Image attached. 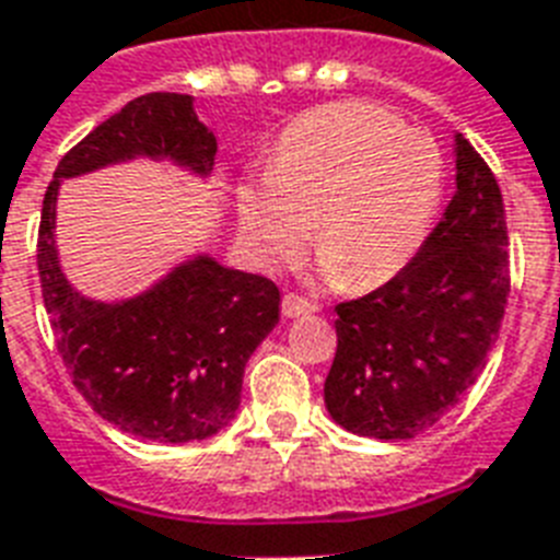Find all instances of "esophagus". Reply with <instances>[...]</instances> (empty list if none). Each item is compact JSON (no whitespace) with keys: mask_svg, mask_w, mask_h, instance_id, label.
<instances>
[{"mask_svg":"<svg viewBox=\"0 0 560 560\" xmlns=\"http://www.w3.org/2000/svg\"><path fill=\"white\" fill-rule=\"evenodd\" d=\"M313 311H316V304L307 302V299L299 293H284V299H281V313H284L288 319H293V316H307V313Z\"/></svg>","mask_w":560,"mask_h":560,"instance_id":"34e87169","label":"esophagus"}]
</instances>
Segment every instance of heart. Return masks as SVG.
<instances>
[{"label":"heart","mask_w":560,"mask_h":560,"mask_svg":"<svg viewBox=\"0 0 560 560\" xmlns=\"http://www.w3.org/2000/svg\"><path fill=\"white\" fill-rule=\"evenodd\" d=\"M443 175L425 131L362 103L316 108L281 135L270 175L238 186L241 238L272 270L302 253L311 218L322 272L348 290H374L420 253Z\"/></svg>","instance_id":"b5f03b06"}]
</instances>
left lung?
<instances>
[{
	"label": "left lung",
	"mask_w": 560,
	"mask_h": 560,
	"mask_svg": "<svg viewBox=\"0 0 560 560\" xmlns=\"http://www.w3.org/2000/svg\"><path fill=\"white\" fill-rule=\"evenodd\" d=\"M457 192L406 270L336 304L325 406L359 438L411 440L452 411L498 342L509 295L501 186L454 135Z\"/></svg>",
	"instance_id": "obj_1"
}]
</instances>
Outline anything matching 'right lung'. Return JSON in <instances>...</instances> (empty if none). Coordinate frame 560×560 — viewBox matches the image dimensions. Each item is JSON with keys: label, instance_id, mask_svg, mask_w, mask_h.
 Wrapping results in <instances>:
<instances>
[{"label": "right lung", "instance_id": "right-lung-1", "mask_svg": "<svg viewBox=\"0 0 560 560\" xmlns=\"http://www.w3.org/2000/svg\"><path fill=\"white\" fill-rule=\"evenodd\" d=\"M215 152L192 97L154 91L89 131L59 161L45 192L36 265L57 351L85 402L140 440H207L233 422L244 365L279 325V288L198 253L122 302L77 293L54 241L59 184L135 158L207 177Z\"/></svg>", "mask_w": 560, "mask_h": 560}]
</instances>
